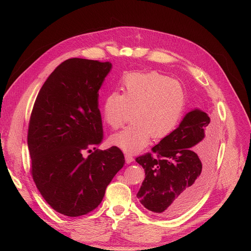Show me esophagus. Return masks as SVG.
Returning a JSON list of instances; mask_svg holds the SVG:
<instances>
[{"mask_svg": "<svg viewBox=\"0 0 251 251\" xmlns=\"http://www.w3.org/2000/svg\"><path fill=\"white\" fill-rule=\"evenodd\" d=\"M125 160H126L127 164H130V163H132L134 161V157L131 155V154H129V153H126L125 154Z\"/></svg>", "mask_w": 251, "mask_h": 251, "instance_id": "esophagus-1", "label": "esophagus"}]
</instances>
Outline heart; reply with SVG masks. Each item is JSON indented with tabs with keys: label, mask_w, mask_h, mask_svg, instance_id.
Returning a JSON list of instances; mask_svg holds the SVG:
<instances>
[{
	"label": "heart",
	"mask_w": 251,
	"mask_h": 251,
	"mask_svg": "<svg viewBox=\"0 0 251 251\" xmlns=\"http://www.w3.org/2000/svg\"><path fill=\"white\" fill-rule=\"evenodd\" d=\"M121 94L111 91L100 105L103 122L113 130L124 126L132 112V125L111 136V143L127 153L142 151L175 130L185 110L186 91L177 79L159 72H131L121 81Z\"/></svg>",
	"instance_id": "obj_1"
}]
</instances>
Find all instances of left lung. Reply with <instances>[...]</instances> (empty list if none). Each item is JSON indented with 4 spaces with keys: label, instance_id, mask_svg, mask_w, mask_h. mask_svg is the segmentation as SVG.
<instances>
[{
    "label": "left lung",
    "instance_id": "8db88e82",
    "mask_svg": "<svg viewBox=\"0 0 251 251\" xmlns=\"http://www.w3.org/2000/svg\"><path fill=\"white\" fill-rule=\"evenodd\" d=\"M210 119L193 110L159 144L136 157L146 172L137 193L141 204L161 217L187 210L202 194L215 160V142L205 138ZM201 150L197 155L194 151Z\"/></svg>",
    "mask_w": 251,
    "mask_h": 251
}]
</instances>
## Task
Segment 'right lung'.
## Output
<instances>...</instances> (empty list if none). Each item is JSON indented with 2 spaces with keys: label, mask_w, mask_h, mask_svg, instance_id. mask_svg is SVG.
I'll return each mask as SVG.
<instances>
[{
  "label": "right lung",
  "mask_w": 251,
  "mask_h": 251,
  "mask_svg": "<svg viewBox=\"0 0 251 251\" xmlns=\"http://www.w3.org/2000/svg\"><path fill=\"white\" fill-rule=\"evenodd\" d=\"M111 68L110 62L66 60L48 77L33 104L27 135L30 172L45 201L65 216L97 208L125 163L119 148H95L103 135L99 89ZM90 148L95 151L86 157Z\"/></svg>",
  "instance_id": "add662e5"
}]
</instances>
